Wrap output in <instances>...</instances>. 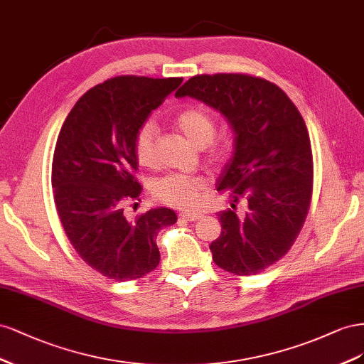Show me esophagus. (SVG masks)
<instances>
[{
    "instance_id": "1",
    "label": "esophagus",
    "mask_w": 364,
    "mask_h": 364,
    "mask_svg": "<svg viewBox=\"0 0 364 364\" xmlns=\"http://www.w3.org/2000/svg\"><path fill=\"white\" fill-rule=\"evenodd\" d=\"M180 216L183 218V220H188V221H196L201 218L200 213H193V212H181Z\"/></svg>"
}]
</instances>
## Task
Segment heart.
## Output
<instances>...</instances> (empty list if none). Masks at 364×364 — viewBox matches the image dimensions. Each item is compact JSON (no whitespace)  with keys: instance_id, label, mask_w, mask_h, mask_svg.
Returning <instances> with one entry per match:
<instances>
[{"instance_id":"obj_1","label":"heart","mask_w":364,"mask_h":364,"mask_svg":"<svg viewBox=\"0 0 364 364\" xmlns=\"http://www.w3.org/2000/svg\"><path fill=\"white\" fill-rule=\"evenodd\" d=\"M175 124L193 141L204 146L207 160L213 166H223L233 154V141L225 137L215 140L216 120L213 114L201 107L184 108L176 114ZM134 155L143 168H154L157 163V127L152 122L143 123L134 137ZM204 188L201 178L183 173H171L157 180L152 186L154 198L171 207L191 209L200 198Z\"/></svg>"}]
</instances>
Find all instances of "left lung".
<instances>
[{
  "label": "left lung",
  "instance_id": "8db88e82",
  "mask_svg": "<svg viewBox=\"0 0 364 364\" xmlns=\"http://www.w3.org/2000/svg\"><path fill=\"white\" fill-rule=\"evenodd\" d=\"M175 96L220 109L236 134L218 180L232 209L218 213L223 228L210 244L213 261L236 276L262 272L288 253L309 210L314 164L305 120L276 84L242 73L193 76ZM240 202L242 217L235 213Z\"/></svg>",
  "mask_w": 364,
  "mask_h": 364
}]
</instances>
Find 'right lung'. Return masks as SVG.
Instances as JSON below:
<instances>
[{
  "mask_svg": "<svg viewBox=\"0 0 364 364\" xmlns=\"http://www.w3.org/2000/svg\"><path fill=\"white\" fill-rule=\"evenodd\" d=\"M183 77H111L88 90L62 124L51 163V188L64 232L76 253L116 282L136 280L160 264L155 237L176 223L171 209L128 221L124 204L137 201L134 137Z\"/></svg>",
  "mask_w": 364,
  "mask_h": 364,
  "instance_id": "obj_1",
  "label": "right lung"
}]
</instances>
